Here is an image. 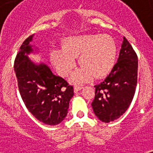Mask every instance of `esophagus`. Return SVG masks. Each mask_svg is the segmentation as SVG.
Listing matches in <instances>:
<instances>
[{"label":"esophagus","mask_w":153,"mask_h":153,"mask_svg":"<svg viewBox=\"0 0 153 153\" xmlns=\"http://www.w3.org/2000/svg\"><path fill=\"white\" fill-rule=\"evenodd\" d=\"M82 88H83V87H82V86H75L74 87V92H78V91H81Z\"/></svg>","instance_id":"34e87169"}]
</instances>
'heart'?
<instances>
[{
  "mask_svg": "<svg viewBox=\"0 0 153 153\" xmlns=\"http://www.w3.org/2000/svg\"><path fill=\"white\" fill-rule=\"evenodd\" d=\"M117 44L111 36L81 35L67 38L62 48L53 49L51 60L58 73L68 76L76 66L75 58L79 56L82 67L74 72L71 81L82 83L94 75L101 78L110 72L116 61Z\"/></svg>",
  "mask_w": 153,
  "mask_h": 153,
  "instance_id": "1",
  "label": "heart"
}]
</instances>
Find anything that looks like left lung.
<instances>
[{
	"instance_id": "obj_1",
	"label": "left lung",
	"mask_w": 153,
	"mask_h": 153,
	"mask_svg": "<svg viewBox=\"0 0 153 153\" xmlns=\"http://www.w3.org/2000/svg\"><path fill=\"white\" fill-rule=\"evenodd\" d=\"M137 68V55L124 37L117 63L104 81L94 86L95 97L91 105L102 122L114 121L128 109L136 91Z\"/></svg>"
}]
</instances>
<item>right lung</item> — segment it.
Listing matches in <instances>:
<instances>
[{"mask_svg":"<svg viewBox=\"0 0 153 153\" xmlns=\"http://www.w3.org/2000/svg\"><path fill=\"white\" fill-rule=\"evenodd\" d=\"M33 36L24 41L16 57L14 70L18 87L30 113L43 123L56 126L67 116L74 89L53 74L48 65L36 63L28 58L27 55L37 50L31 44Z\"/></svg>","mask_w":153,"mask_h":153,"instance_id":"1","label":"right lung"}]
</instances>
